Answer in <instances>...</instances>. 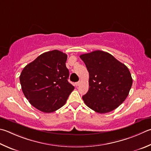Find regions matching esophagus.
Masks as SVG:
<instances>
[{"instance_id":"obj_1","label":"esophagus","mask_w":151,"mask_h":151,"mask_svg":"<svg viewBox=\"0 0 151 151\" xmlns=\"http://www.w3.org/2000/svg\"><path fill=\"white\" fill-rule=\"evenodd\" d=\"M81 81H78V82H77V83H76V86H79V85L81 84Z\"/></svg>"}]
</instances>
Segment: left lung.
<instances>
[{
  "instance_id": "obj_1",
  "label": "left lung",
  "mask_w": 151,
  "mask_h": 151,
  "mask_svg": "<svg viewBox=\"0 0 151 151\" xmlns=\"http://www.w3.org/2000/svg\"><path fill=\"white\" fill-rule=\"evenodd\" d=\"M89 73V89L83 96L85 104L100 114L113 111L124 102L132 86L128 68L107 52L81 55Z\"/></svg>"
}]
</instances>
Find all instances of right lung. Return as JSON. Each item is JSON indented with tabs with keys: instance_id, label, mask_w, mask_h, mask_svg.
<instances>
[{
	"instance_id": "add662e5",
	"label": "right lung",
	"mask_w": 151,
	"mask_h": 151,
	"mask_svg": "<svg viewBox=\"0 0 151 151\" xmlns=\"http://www.w3.org/2000/svg\"><path fill=\"white\" fill-rule=\"evenodd\" d=\"M67 55L58 50L43 53L24 68L22 90L29 102L40 111L51 113L65 105L75 89L68 82Z\"/></svg>"
}]
</instances>
